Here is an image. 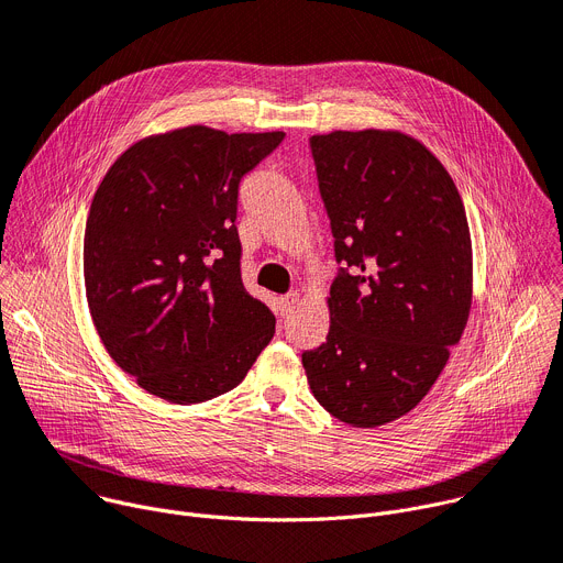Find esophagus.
I'll return each mask as SVG.
<instances>
[{
  "label": "esophagus",
  "mask_w": 563,
  "mask_h": 563,
  "mask_svg": "<svg viewBox=\"0 0 563 563\" xmlns=\"http://www.w3.org/2000/svg\"><path fill=\"white\" fill-rule=\"evenodd\" d=\"M296 302H298V294H296V291H291V294H287V296H280V298L276 300V314H278L280 319L289 317L291 310L296 308Z\"/></svg>",
  "instance_id": "obj_1"
}]
</instances>
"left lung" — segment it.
<instances>
[{
  "instance_id": "left-lung-1",
  "label": "left lung",
  "mask_w": 563,
  "mask_h": 563,
  "mask_svg": "<svg viewBox=\"0 0 563 563\" xmlns=\"http://www.w3.org/2000/svg\"><path fill=\"white\" fill-rule=\"evenodd\" d=\"M310 143L343 267L330 332L302 352V368L330 416L373 429L413 411L465 332L467 213L433 152L399 130H334Z\"/></svg>"
}]
</instances>
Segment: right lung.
<instances>
[{"instance_id":"add662e5","label":"right lung","mask_w":563,"mask_h":563,"mask_svg":"<svg viewBox=\"0 0 563 563\" xmlns=\"http://www.w3.org/2000/svg\"><path fill=\"white\" fill-rule=\"evenodd\" d=\"M285 132L152 134L112 164L87 218L89 314L121 371L173 404L235 388L276 332L240 278V179Z\"/></svg>"}]
</instances>
